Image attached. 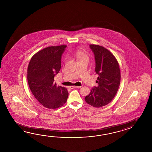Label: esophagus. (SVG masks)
<instances>
[{
  "label": "esophagus",
  "instance_id": "obj_1",
  "mask_svg": "<svg viewBox=\"0 0 152 152\" xmlns=\"http://www.w3.org/2000/svg\"><path fill=\"white\" fill-rule=\"evenodd\" d=\"M81 86H70L69 88L71 89H73V88H80Z\"/></svg>",
  "mask_w": 152,
  "mask_h": 152
}]
</instances>
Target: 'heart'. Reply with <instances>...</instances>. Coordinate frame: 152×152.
I'll use <instances>...</instances> for the list:
<instances>
[{
    "label": "heart",
    "instance_id": "b5f03b06",
    "mask_svg": "<svg viewBox=\"0 0 152 152\" xmlns=\"http://www.w3.org/2000/svg\"><path fill=\"white\" fill-rule=\"evenodd\" d=\"M75 56L77 58V60H79V59L84 58H87V56L86 54V53L81 50H77L75 53Z\"/></svg>",
    "mask_w": 152,
    "mask_h": 152
}]
</instances>
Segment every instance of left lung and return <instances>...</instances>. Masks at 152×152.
I'll list each match as a JSON object with an SVG mask.
<instances>
[{
    "mask_svg": "<svg viewBox=\"0 0 152 152\" xmlns=\"http://www.w3.org/2000/svg\"><path fill=\"white\" fill-rule=\"evenodd\" d=\"M96 61V73L98 75L97 87L92 88L85 100L92 107H100L109 103L116 94L121 81L118 62L107 49L96 45H90Z\"/></svg>",
    "mask_w": 152,
    "mask_h": 152,
    "instance_id": "left-lung-1",
    "label": "left lung"
}]
</instances>
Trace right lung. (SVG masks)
Listing matches in <instances>:
<instances>
[{"label": "right lung", "mask_w": 152, "mask_h": 152, "mask_svg": "<svg viewBox=\"0 0 152 152\" xmlns=\"http://www.w3.org/2000/svg\"><path fill=\"white\" fill-rule=\"evenodd\" d=\"M66 45L51 46L36 53L28 67L29 88L43 106L50 109L65 104L68 98L67 89L57 86L54 77L61 67V56Z\"/></svg>", "instance_id": "obj_1"}]
</instances>
